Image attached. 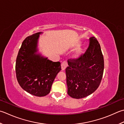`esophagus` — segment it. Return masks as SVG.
<instances>
[{
    "label": "esophagus",
    "mask_w": 124,
    "mask_h": 124,
    "mask_svg": "<svg viewBox=\"0 0 124 124\" xmlns=\"http://www.w3.org/2000/svg\"><path fill=\"white\" fill-rule=\"evenodd\" d=\"M68 65V63L66 61H64L61 64V68L62 70H64L66 68Z\"/></svg>",
    "instance_id": "1"
}]
</instances>
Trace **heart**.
<instances>
[{"label": "heart", "instance_id": "1", "mask_svg": "<svg viewBox=\"0 0 124 124\" xmlns=\"http://www.w3.org/2000/svg\"><path fill=\"white\" fill-rule=\"evenodd\" d=\"M82 53H83V50H82V49H79L76 51V52L75 53V54L74 55V56L75 58H78L80 56H81L82 54Z\"/></svg>", "mask_w": 124, "mask_h": 124}]
</instances>
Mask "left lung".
Segmentation results:
<instances>
[{"label": "left lung", "mask_w": 124, "mask_h": 124, "mask_svg": "<svg viewBox=\"0 0 124 124\" xmlns=\"http://www.w3.org/2000/svg\"><path fill=\"white\" fill-rule=\"evenodd\" d=\"M65 69L68 94L80 99L94 93L102 79L104 63L100 45L95 37L90 38L89 47L76 60H68Z\"/></svg>", "instance_id": "left-lung-1"}]
</instances>
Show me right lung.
Instances as JSON below:
<instances>
[{
	"mask_svg": "<svg viewBox=\"0 0 124 124\" xmlns=\"http://www.w3.org/2000/svg\"><path fill=\"white\" fill-rule=\"evenodd\" d=\"M42 33H35L23 40L16 64L19 85L28 93L38 97L50 93L53 82L61 70L60 62H53L38 53V40Z\"/></svg>",
	"mask_w": 124,
	"mask_h": 124,
	"instance_id": "obj_1",
	"label": "right lung"
}]
</instances>
